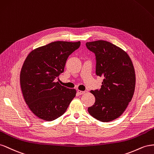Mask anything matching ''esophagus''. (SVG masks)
Listing matches in <instances>:
<instances>
[{
	"instance_id": "esophagus-1",
	"label": "esophagus",
	"mask_w": 154,
	"mask_h": 154,
	"mask_svg": "<svg viewBox=\"0 0 154 154\" xmlns=\"http://www.w3.org/2000/svg\"><path fill=\"white\" fill-rule=\"evenodd\" d=\"M85 91H81V90H78L77 91V93L79 94V95H83V94H85Z\"/></svg>"
}]
</instances>
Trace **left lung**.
Here are the masks:
<instances>
[{
    "label": "left lung",
    "instance_id": "left-lung-1",
    "mask_svg": "<svg viewBox=\"0 0 154 154\" xmlns=\"http://www.w3.org/2000/svg\"><path fill=\"white\" fill-rule=\"evenodd\" d=\"M96 57V75L104 77L99 90H91L95 102L88 108L101 122L116 119L125 111L134 94L135 73L131 60L121 48L105 41L86 42Z\"/></svg>",
    "mask_w": 154,
    "mask_h": 154
}]
</instances>
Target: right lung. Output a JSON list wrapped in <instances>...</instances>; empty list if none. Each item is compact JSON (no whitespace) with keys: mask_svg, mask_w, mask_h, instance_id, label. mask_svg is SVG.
<instances>
[{"mask_svg":"<svg viewBox=\"0 0 154 154\" xmlns=\"http://www.w3.org/2000/svg\"><path fill=\"white\" fill-rule=\"evenodd\" d=\"M80 45V41L53 42L35 48L26 58L20 73L21 90L30 110L41 119L51 121L63 116L75 97V89L55 79Z\"/></svg>","mask_w":154,"mask_h":154,"instance_id":"add662e5","label":"right lung"}]
</instances>
